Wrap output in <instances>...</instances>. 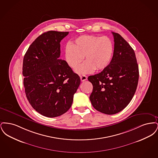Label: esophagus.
Here are the masks:
<instances>
[{"mask_svg": "<svg viewBox=\"0 0 158 158\" xmlns=\"http://www.w3.org/2000/svg\"><path fill=\"white\" fill-rule=\"evenodd\" d=\"M81 77V80L82 82H84L85 81H86L87 79V76L85 75H82L80 76Z\"/></svg>", "mask_w": 158, "mask_h": 158, "instance_id": "34e87169", "label": "esophagus"}]
</instances>
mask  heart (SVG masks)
<instances>
[{
	"instance_id": "heart-1",
	"label": "heart",
	"mask_w": 158,
	"mask_h": 158,
	"mask_svg": "<svg viewBox=\"0 0 158 158\" xmlns=\"http://www.w3.org/2000/svg\"><path fill=\"white\" fill-rule=\"evenodd\" d=\"M64 52L68 65L73 69L79 66L85 56L86 61L76 71L85 74L95 69L103 70L109 66L113 57L114 45L108 37L84 35L77 38L72 44L66 45Z\"/></svg>"
}]
</instances>
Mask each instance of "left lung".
Returning <instances> with one entry per match:
<instances>
[{
  "label": "left lung",
  "instance_id": "1",
  "mask_svg": "<svg viewBox=\"0 0 158 158\" xmlns=\"http://www.w3.org/2000/svg\"><path fill=\"white\" fill-rule=\"evenodd\" d=\"M114 40L113 58L101 73L89 76L93 85L90 101L95 110L112 115L124 109L133 97L139 81V66L135 53L118 33Z\"/></svg>",
  "mask_w": 158,
  "mask_h": 158
}]
</instances>
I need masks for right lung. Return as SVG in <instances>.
Segmentation results:
<instances>
[{
	"instance_id": "right-lung-1",
	"label": "right lung",
	"mask_w": 158,
	"mask_h": 158,
	"mask_svg": "<svg viewBox=\"0 0 158 158\" xmlns=\"http://www.w3.org/2000/svg\"><path fill=\"white\" fill-rule=\"evenodd\" d=\"M69 32L50 31L31 44L23 60L26 97L38 113L56 117L71 107L80 77L60 59V41Z\"/></svg>"
}]
</instances>
